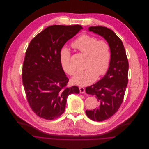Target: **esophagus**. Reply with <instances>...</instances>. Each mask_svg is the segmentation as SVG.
<instances>
[{"label": "esophagus", "mask_w": 149, "mask_h": 149, "mask_svg": "<svg viewBox=\"0 0 149 149\" xmlns=\"http://www.w3.org/2000/svg\"><path fill=\"white\" fill-rule=\"evenodd\" d=\"M79 90H80V93H85V88L83 87L80 86L79 87Z\"/></svg>", "instance_id": "1"}]
</instances>
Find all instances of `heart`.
I'll return each mask as SVG.
<instances>
[{"label": "heart", "mask_w": 149, "mask_h": 149, "mask_svg": "<svg viewBox=\"0 0 149 149\" xmlns=\"http://www.w3.org/2000/svg\"><path fill=\"white\" fill-rule=\"evenodd\" d=\"M72 46L80 53L87 56L86 69L72 79L74 84L86 86L93 82L97 76L105 74L110 67L111 52L108 42L99 40L96 37L84 34L76 39ZM71 53L63 47L60 52V62L64 72L70 76L76 74V70L71 64Z\"/></svg>", "instance_id": "obj_1"}]
</instances>
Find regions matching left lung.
<instances>
[{"mask_svg": "<svg viewBox=\"0 0 149 149\" xmlns=\"http://www.w3.org/2000/svg\"><path fill=\"white\" fill-rule=\"evenodd\" d=\"M89 31L103 36L109 44L111 58L106 75L99 81L86 88V92L95 96L97 108L86 110L89 118L102 122L113 116L120 107L128 83L129 62L120 39L111 29L104 26H91Z\"/></svg>", "mask_w": 149, "mask_h": 149, "instance_id": "obj_1", "label": "left lung"}]
</instances>
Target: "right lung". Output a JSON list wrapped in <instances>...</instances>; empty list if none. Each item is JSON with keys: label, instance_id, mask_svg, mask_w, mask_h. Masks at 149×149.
<instances>
[{"label": "right lung", "instance_id": "add662e5", "mask_svg": "<svg viewBox=\"0 0 149 149\" xmlns=\"http://www.w3.org/2000/svg\"><path fill=\"white\" fill-rule=\"evenodd\" d=\"M82 29L80 25H52L30 42L22 69V81L29 104L38 116L53 120L65 111L67 98L79 93L77 86L67 87L69 79L60 62L64 45Z\"/></svg>", "mask_w": 149, "mask_h": 149}]
</instances>
